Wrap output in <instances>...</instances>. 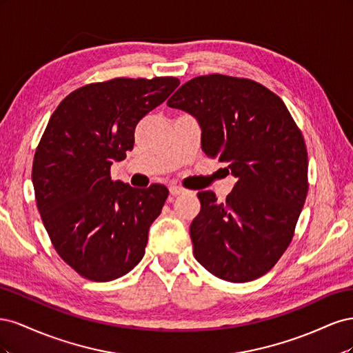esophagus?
<instances>
[{"label": "esophagus", "mask_w": 353, "mask_h": 353, "mask_svg": "<svg viewBox=\"0 0 353 353\" xmlns=\"http://www.w3.org/2000/svg\"><path fill=\"white\" fill-rule=\"evenodd\" d=\"M169 193L172 194V196H179V194L187 193V190L183 188V187H179V185H170L169 187Z\"/></svg>", "instance_id": "34e87169"}]
</instances>
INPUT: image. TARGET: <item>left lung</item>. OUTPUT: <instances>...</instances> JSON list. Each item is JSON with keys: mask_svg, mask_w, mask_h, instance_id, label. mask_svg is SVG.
Masks as SVG:
<instances>
[{"mask_svg": "<svg viewBox=\"0 0 353 353\" xmlns=\"http://www.w3.org/2000/svg\"><path fill=\"white\" fill-rule=\"evenodd\" d=\"M168 105L191 114L201 150L236 176L225 203L200 191L191 222L194 258L210 274L248 283L268 272L292 241L307 194V153L283 100L250 79L208 74L184 83Z\"/></svg>", "mask_w": 353, "mask_h": 353, "instance_id": "obj_1", "label": "left lung"}]
</instances>
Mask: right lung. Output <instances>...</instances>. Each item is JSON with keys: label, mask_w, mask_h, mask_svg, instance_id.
<instances>
[{"label": "right lung", "mask_w": 353, "mask_h": 353, "mask_svg": "<svg viewBox=\"0 0 353 353\" xmlns=\"http://www.w3.org/2000/svg\"><path fill=\"white\" fill-rule=\"evenodd\" d=\"M178 85L176 78L85 85L50 117L32 166L37 206L60 258L85 279L112 281L143 259L169 191L112 181L110 168L134 148L138 122Z\"/></svg>", "instance_id": "right-lung-1"}]
</instances>
